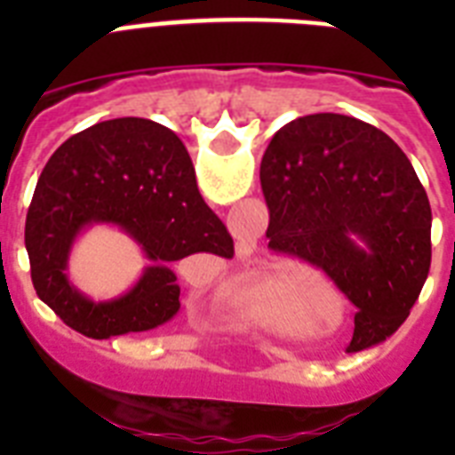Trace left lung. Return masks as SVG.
Segmentation results:
<instances>
[{"instance_id": "1", "label": "left lung", "mask_w": 455, "mask_h": 455, "mask_svg": "<svg viewBox=\"0 0 455 455\" xmlns=\"http://www.w3.org/2000/svg\"><path fill=\"white\" fill-rule=\"evenodd\" d=\"M269 248L316 264L356 307L347 352L389 338L432 259V210L413 164L373 124L338 113L292 120L259 167Z\"/></svg>"}]
</instances>
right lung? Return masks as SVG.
<instances>
[{
	"instance_id": "right-lung-1",
	"label": "right lung",
	"mask_w": 455,
	"mask_h": 455,
	"mask_svg": "<svg viewBox=\"0 0 455 455\" xmlns=\"http://www.w3.org/2000/svg\"><path fill=\"white\" fill-rule=\"evenodd\" d=\"M110 223L152 262L132 291L94 303L69 283L72 243ZM25 248L39 299L73 331L94 339L153 331L179 311L172 264L196 252L231 259L234 238L198 191L181 139L144 117L106 120L56 148L39 174L25 221Z\"/></svg>"
}]
</instances>
